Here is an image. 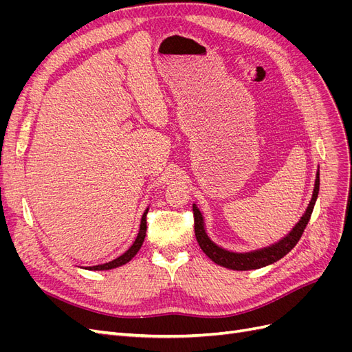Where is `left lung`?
I'll return each instance as SVG.
<instances>
[{
	"mask_svg": "<svg viewBox=\"0 0 352 352\" xmlns=\"http://www.w3.org/2000/svg\"><path fill=\"white\" fill-rule=\"evenodd\" d=\"M318 189H320V172H318L317 168L313 197L300 221H298L296 225L291 229V232L287 233L286 236H283L280 241L269 245V247L248 251V252L229 251L219 247L216 242H212L206 230V223H204V217H202V212L199 211L197 204H192L194 219H195V236L199 247L206 252L207 257L211 258V261H214L216 264L221 265V267H226L230 270H254V269H261V267H265V265L273 264L278 260H280L282 257H285V255L298 243V241H300L305 226L308 225V220L311 217V212L318 195Z\"/></svg>",
	"mask_w": 352,
	"mask_h": 352,
	"instance_id": "left-lung-1",
	"label": "left lung"
}]
</instances>
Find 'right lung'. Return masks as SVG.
Here are the masks:
<instances>
[{"label": "right lung", "instance_id": "add662e5", "mask_svg": "<svg viewBox=\"0 0 352 352\" xmlns=\"http://www.w3.org/2000/svg\"><path fill=\"white\" fill-rule=\"evenodd\" d=\"M146 212H148V208L144 211L142 219H141V225H140V232H138V236H136L135 242L131 245L129 250H127L126 252H123L120 257H117L113 261L98 264V265H92V267H87V269L88 270H111V269H116V267H120V265H123L126 263H129L135 257V255L138 254V251L141 250L142 243H144L145 233H146Z\"/></svg>", "mask_w": 352, "mask_h": 352}]
</instances>
